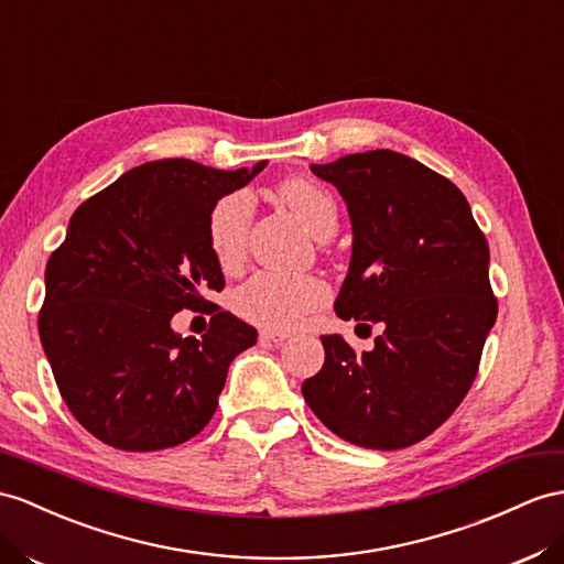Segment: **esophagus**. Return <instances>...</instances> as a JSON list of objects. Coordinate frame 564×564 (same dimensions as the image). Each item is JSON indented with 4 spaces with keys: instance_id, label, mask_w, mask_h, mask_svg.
<instances>
[{
    "instance_id": "esophagus-1",
    "label": "esophagus",
    "mask_w": 564,
    "mask_h": 564,
    "mask_svg": "<svg viewBox=\"0 0 564 564\" xmlns=\"http://www.w3.org/2000/svg\"><path fill=\"white\" fill-rule=\"evenodd\" d=\"M288 338H291V334H285V330H279V328L259 330V340H264V343H285Z\"/></svg>"
}]
</instances>
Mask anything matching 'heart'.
Returning a JSON list of instances; mask_svg holds the SVG:
<instances>
[{"label": "heart", "instance_id": "obj_1", "mask_svg": "<svg viewBox=\"0 0 564 564\" xmlns=\"http://www.w3.org/2000/svg\"><path fill=\"white\" fill-rule=\"evenodd\" d=\"M279 197L295 212L314 238H328L336 230V199L326 187L310 178L293 176L279 185ZM254 202L248 191H234L214 202L207 219V240L216 262L234 269L242 262ZM328 297L324 281L314 276L259 271L245 281L234 297V307L245 322L267 328H293L302 316L322 307Z\"/></svg>", "mask_w": 564, "mask_h": 564}]
</instances>
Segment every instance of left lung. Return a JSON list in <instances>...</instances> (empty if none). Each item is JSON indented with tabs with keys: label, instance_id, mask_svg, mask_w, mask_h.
Masks as SVG:
<instances>
[{
	"label": "left lung",
	"instance_id": "left-lung-1",
	"mask_svg": "<svg viewBox=\"0 0 564 564\" xmlns=\"http://www.w3.org/2000/svg\"><path fill=\"white\" fill-rule=\"evenodd\" d=\"M310 169L336 185L352 224L336 314L383 334L362 355L322 336L324 367L302 395L338 438L400 451L436 431L471 388L498 316L488 242L459 187L412 156L371 150Z\"/></svg>",
	"mask_w": 564,
	"mask_h": 564
}]
</instances>
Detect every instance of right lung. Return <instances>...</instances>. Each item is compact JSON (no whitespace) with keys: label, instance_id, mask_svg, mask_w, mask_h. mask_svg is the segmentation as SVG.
Returning <instances> with one entry per match:
<instances>
[{"label":"right lung","instance_id":"1","mask_svg":"<svg viewBox=\"0 0 564 564\" xmlns=\"http://www.w3.org/2000/svg\"><path fill=\"white\" fill-rule=\"evenodd\" d=\"M264 166L159 159L70 216L45 269L37 328L64 402L95 438L128 453L164 451L214 416L228 367L257 343V328L205 300L224 288L207 219L216 199ZM181 308L210 310L199 341L170 328Z\"/></svg>","mask_w":564,"mask_h":564}]
</instances>
